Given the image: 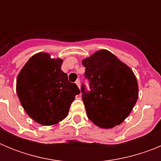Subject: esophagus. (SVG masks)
Segmentation results:
<instances>
[{
  "label": "esophagus",
  "mask_w": 161,
  "mask_h": 161,
  "mask_svg": "<svg viewBox=\"0 0 161 161\" xmlns=\"http://www.w3.org/2000/svg\"><path fill=\"white\" fill-rule=\"evenodd\" d=\"M76 85H77L78 87H79V89H80V80H76Z\"/></svg>",
  "instance_id": "esophagus-1"
}]
</instances>
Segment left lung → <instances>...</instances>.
Here are the masks:
<instances>
[{
  "label": "left lung",
  "mask_w": 161,
  "mask_h": 161,
  "mask_svg": "<svg viewBox=\"0 0 161 161\" xmlns=\"http://www.w3.org/2000/svg\"><path fill=\"white\" fill-rule=\"evenodd\" d=\"M91 90L82 85L86 114L95 125L109 129L128 117L139 97L133 71L107 50H100L82 60Z\"/></svg>",
  "instance_id": "8db88e82"
}]
</instances>
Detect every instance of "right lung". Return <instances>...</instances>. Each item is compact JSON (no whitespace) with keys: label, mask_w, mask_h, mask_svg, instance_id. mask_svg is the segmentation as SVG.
Returning a JSON list of instances; mask_svg holds the SVG:
<instances>
[{"label":"right lung","mask_w":161,"mask_h":161,"mask_svg":"<svg viewBox=\"0 0 161 161\" xmlns=\"http://www.w3.org/2000/svg\"><path fill=\"white\" fill-rule=\"evenodd\" d=\"M62 64V59L39 52L30 58L17 78V94L22 107L33 120L43 126L64 120L80 92L61 70Z\"/></svg>","instance_id":"obj_1"}]
</instances>
